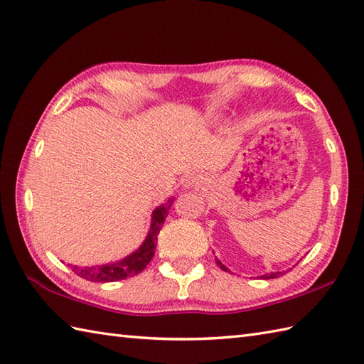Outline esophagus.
I'll return each mask as SVG.
<instances>
[{"label": "esophagus", "instance_id": "esophagus-1", "mask_svg": "<svg viewBox=\"0 0 364 364\" xmlns=\"http://www.w3.org/2000/svg\"><path fill=\"white\" fill-rule=\"evenodd\" d=\"M203 183H205V178L202 175L192 173L186 178V184H184V186H186L188 189H198V188H202Z\"/></svg>", "mask_w": 364, "mask_h": 364}]
</instances>
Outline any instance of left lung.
Masks as SVG:
<instances>
[{
    "label": "left lung",
    "mask_w": 364,
    "mask_h": 364,
    "mask_svg": "<svg viewBox=\"0 0 364 364\" xmlns=\"http://www.w3.org/2000/svg\"><path fill=\"white\" fill-rule=\"evenodd\" d=\"M215 262H218L219 264V267L222 269V270H225V272H231V270L227 267V266H223L222 262H220V259H218L215 258ZM282 275V272H270V274H264V275H259V278H262V280H270V278H277V277H280Z\"/></svg>",
    "instance_id": "obj_1"
}]
</instances>
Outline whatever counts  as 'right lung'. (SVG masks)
Masks as SVG:
<instances>
[{"label": "right lung", "instance_id": "add662e5", "mask_svg": "<svg viewBox=\"0 0 364 364\" xmlns=\"http://www.w3.org/2000/svg\"><path fill=\"white\" fill-rule=\"evenodd\" d=\"M175 198H168L166 203L156 206L151 213V223L146 233L144 242L139 245L133 253L128 257L122 258L114 262H106V264L98 266H72V270L80 275L84 280L94 282V283H109V282H119L125 280L128 277H134L141 274L146 267V264L151 261L154 250H156V241L159 230L162 228L166 222L167 214L170 211V206L173 205Z\"/></svg>", "mask_w": 364, "mask_h": 364}]
</instances>
